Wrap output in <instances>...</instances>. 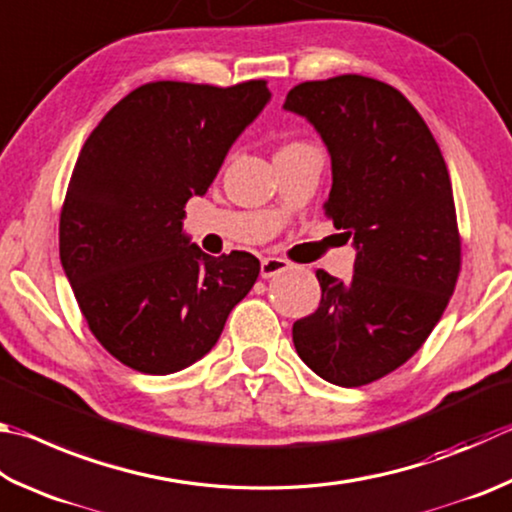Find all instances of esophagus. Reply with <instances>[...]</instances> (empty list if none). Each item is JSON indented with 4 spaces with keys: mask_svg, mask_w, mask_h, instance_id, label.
<instances>
[{
    "mask_svg": "<svg viewBox=\"0 0 512 512\" xmlns=\"http://www.w3.org/2000/svg\"><path fill=\"white\" fill-rule=\"evenodd\" d=\"M291 268V262H286L282 257H264L262 259V277L264 280H271V277L280 275Z\"/></svg>",
    "mask_w": 512,
    "mask_h": 512,
    "instance_id": "obj_1",
    "label": "esophagus"
}]
</instances>
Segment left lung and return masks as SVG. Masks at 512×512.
<instances>
[{
	"label": "left lung",
	"mask_w": 512,
	"mask_h": 512,
	"mask_svg": "<svg viewBox=\"0 0 512 512\" xmlns=\"http://www.w3.org/2000/svg\"><path fill=\"white\" fill-rule=\"evenodd\" d=\"M284 109L318 129L331 154L324 212L356 246L349 282L315 271L318 311L293 324L300 358L320 378L360 387L423 347L461 271L448 165L401 91L356 76L311 80Z\"/></svg>",
	"instance_id": "left-lung-1"
}]
</instances>
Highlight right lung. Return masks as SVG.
<instances>
[{
  "label": "right lung",
  "mask_w": 512,
  "mask_h": 512,
  "mask_svg": "<svg viewBox=\"0 0 512 512\" xmlns=\"http://www.w3.org/2000/svg\"><path fill=\"white\" fill-rule=\"evenodd\" d=\"M271 91L159 80L111 107L82 145L60 212V262L91 333L141 374L190 367L257 282L244 250L210 257L183 235L230 145Z\"/></svg>",
  "instance_id": "add662e5"
}]
</instances>
